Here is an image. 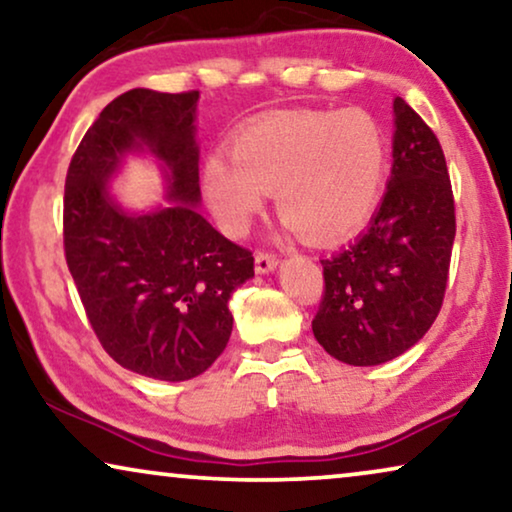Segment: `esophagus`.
Listing matches in <instances>:
<instances>
[{
  "mask_svg": "<svg viewBox=\"0 0 512 512\" xmlns=\"http://www.w3.org/2000/svg\"><path fill=\"white\" fill-rule=\"evenodd\" d=\"M279 265V258L275 254H270V251H258L256 254V272L258 275H268Z\"/></svg>",
  "mask_w": 512,
  "mask_h": 512,
  "instance_id": "obj_1",
  "label": "esophagus"
}]
</instances>
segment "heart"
I'll use <instances>...</instances> for the list:
<instances>
[{"mask_svg": "<svg viewBox=\"0 0 512 512\" xmlns=\"http://www.w3.org/2000/svg\"><path fill=\"white\" fill-rule=\"evenodd\" d=\"M387 144L361 109L291 111L242 130L233 156L209 153L202 186L209 207L240 235L275 193L277 212L314 244L340 242L370 219L380 200Z\"/></svg>", "mask_w": 512, "mask_h": 512, "instance_id": "heart-1", "label": "heart"}]
</instances>
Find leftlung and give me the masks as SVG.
<instances>
[{"instance_id": "1", "label": "left lung", "mask_w": 512, "mask_h": 512, "mask_svg": "<svg viewBox=\"0 0 512 512\" xmlns=\"http://www.w3.org/2000/svg\"><path fill=\"white\" fill-rule=\"evenodd\" d=\"M394 165L366 233L324 258L314 338L349 366H380L417 345L445 298L457 233L438 137L408 102L394 100Z\"/></svg>"}]
</instances>
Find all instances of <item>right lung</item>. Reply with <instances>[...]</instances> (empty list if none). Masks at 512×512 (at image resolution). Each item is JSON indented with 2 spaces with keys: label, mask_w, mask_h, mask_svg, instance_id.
Masks as SVG:
<instances>
[{
  "label": "right lung",
  "mask_w": 512,
  "mask_h": 512,
  "mask_svg": "<svg viewBox=\"0 0 512 512\" xmlns=\"http://www.w3.org/2000/svg\"><path fill=\"white\" fill-rule=\"evenodd\" d=\"M198 90L135 88L109 102L83 135L65 181V258L88 321L116 363L137 375L184 382L228 345V300L254 277V256L198 209ZM166 167L171 205L130 215L106 181L132 150Z\"/></svg>",
  "instance_id": "add662e5"
}]
</instances>
